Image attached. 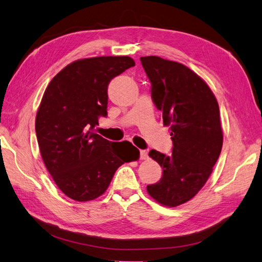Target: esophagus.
<instances>
[{
  "instance_id": "esophagus-1",
  "label": "esophagus",
  "mask_w": 262,
  "mask_h": 262,
  "mask_svg": "<svg viewBox=\"0 0 262 262\" xmlns=\"http://www.w3.org/2000/svg\"><path fill=\"white\" fill-rule=\"evenodd\" d=\"M139 156H141V160H146V159H148V153H147V150L142 149L141 151H139Z\"/></svg>"
}]
</instances>
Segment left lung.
<instances>
[{
	"mask_svg": "<svg viewBox=\"0 0 262 262\" xmlns=\"http://www.w3.org/2000/svg\"><path fill=\"white\" fill-rule=\"evenodd\" d=\"M141 61L151 84V99L173 142L171 155L149 151L163 174L160 182L147 185V192L174 208L195 196L213 171L223 143L220 111L208 84L184 64L156 56Z\"/></svg>",
	"mask_w": 262,
	"mask_h": 262,
	"instance_id": "obj_1",
	"label": "left lung"
}]
</instances>
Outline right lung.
Wrapping results in <instances>:
<instances>
[{
    "label": "right lung",
    "mask_w": 262,
    "mask_h": 262,
    "mask_svg": "<svg viewBox=\"0 0 262 262\" xmlns=\"http://www.w3.org/2000/svg\"><path fill=\"white\" fill-rule=\"evenodd\" d=\"M135 61L129 57L77 60L48 84L35 118L40 153L67 196L86 202L105 193L116 169L135 161L129 142H109L94 133L107 116L108 84Z\"/></svg>",
    "instance_id": "right-lung-1"
}]
</instances>
